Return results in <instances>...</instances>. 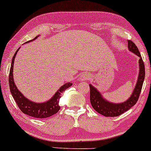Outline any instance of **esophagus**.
Listing matches in <instances>:
<instances>
[{"label": "esophagus", "instance_id": "34e87169", "mask_svg": "<svg viewBox=\"0 0 151 151\" xmlns=\"http://www.w3.org/2000/svg\"><path fill=\"white\" fill-rule=\"evenodd\" d=\"M90 77H91V75H90L88 73H87V72H83V73L81 74L79 79L81 81H86V80L89 79Z\"/></svg>", "mask_w": 151, "mask_h": 151}]
</instances>
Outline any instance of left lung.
<instances>
[{
	"mask_svg": "<svg viewBox=\"0 0 151 151\" xmlns=\"http://www.w3.org/2000/svg\"><path fill=\"white\" fill-rule=\"evenodd\" d=\"M127 42H128L129 50L139 57V73L138 79L130 98L125 102L122 103L115 104V103L110 102L103 98L101 93L95 87H93L91 84L89 85L90 100H91V105L97 112L106 117L118 116L129 110L138 101L139 95L142 91L143 83L145 79V66L144 61L135 44L131 40H127Z\"/></svg>",
	"mask_w": 151,
	"mask_h": 151,
	"instance_id": "8db88e82",
	"label": "left lung"
}]
</instances>
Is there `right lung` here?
I'll use <instances>...</instances> for the list:
<instances>
[{"instance_id":"1","label":"right lung","mask_w":151,"mask_h":151,"mask_svg":"<svg viewBox=\"0 0 151 151\" xmlns=\"http://www.w3.org/2000/svg\"><path fill=\"white\" fill-rule=\"evenodd\" d=\"M38 36L39 35L36 36L34 39L31 40L26 42V43L35 40ZM19 49L20 48L17 49L14 53V56H13L9 74V89H10V92L12 93L13 98L14 99L15 102H16L17 105H18L19 108L20 109V110L22 111L23 113L26 114V115L37 118H45L50 117V116L56 114L60 110V107L58 105V103L59 99L61 97V93L65 91L67 88L71 86L72 83H67L63 86H62L60 88V89L56 93V94L53 95L52 98L47 101V102L42 103H36L29 100L26 97L24 96V95L17 89L14 82V79H13L12 72L14 58L17 53V51H19Z\"/></svg>"}]
</instances>
